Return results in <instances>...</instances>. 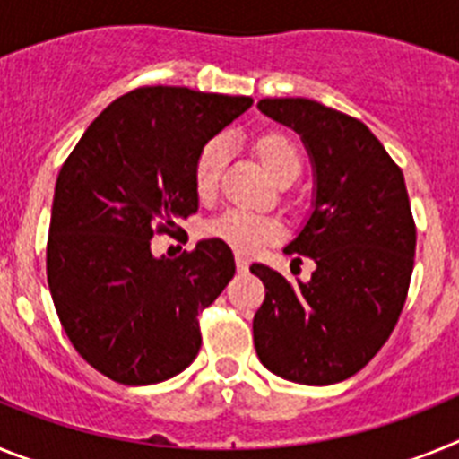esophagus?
<instances>
[{"label": "esophagus", "mask_w": 459, "mask_h": 459, "mask_svg": "<svg viewBox=\"0 0 459 459\" xmlns=\"http://www.w3.org/2000/svg\"><path fill=\"white\" fill-rule=\"evenodd\" d=\"M248 266H250L248 259L243 257V255H237V269L238 271H248Z\"/></svg>", "instance_id": "esophagus-1"}]
</instances>
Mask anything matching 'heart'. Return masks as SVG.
<instances>
[{
    "mask_svg": "<svg viewBox=\"0 0 459 459\" xmlns=\"http://www.w3.org/2000/svg\"><path fill=\"white\" fill-rule=\"evenodd\" d=\"M227 147H230V142H227L225 135L213 137V140H209L202 147L200 156L195 160L193 172L195 190H197L200 197H211V195L216 193L222 165L227 160ZM257 153L262 165H264L266 172L273 179H280L282 174L291 172V169H296V172L301 169V156H299V149L294 147V142L287 140L285 135H278V133H269V135L259 137ZM202 232H204V237L227 243L237 253L253 255L262 246L280 238L282 225L275 218L264 216V213H255V211L246 209H230L218 218L206 221Z\"/></svg>",
    "mask_w": 459,
    "mask_h": 459,
    "instance_id": "obj_1",
    "label": "heart"
}]
</instances>
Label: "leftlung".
I'll return each instance as SVG.
<instances>
[{
	"label": "left lung",
	"instance_id": "8db88e82",
	"mask_svg": "<svg viewBox=\"0 0 459 459\" xmlns=\"http://www.w3.org/2000/svg\"><path fill=\"white\" fill-rule=\"evenodd\" d=\"M257 108L299 133L310 156L312 211L285 253L310 257L315 271L290 282L250 266L266 287L255 350L282 379L338 384L384 347L407 299L416 227L403 169L363 121L317 100L262 99Z\"/></svg>",
	"mask_w": 459,
	"mask_h": 459
}]
</instances>
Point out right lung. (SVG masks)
Wrapping results in <instances>:
<instances>
[{
    "instance_id": "add662e5",
    "label": "right lung",
    "mask_w": 459,
    "mask_h": 459,
    "mask_svg": "<svg viewBox=\"0 0 459 459\" xmlns=\"http://www.w3.org/2000/svg\"><path fill=\"white\" fill-rule=\"evenodd\" d=\"M250 96L140 87L89 124L56 177L48 285L78 354L126 386L179 375L200 351L197 315L234 278L218 238L153 257V232L197 211L195 160Z\"/></svg>"
}]
</instances>
